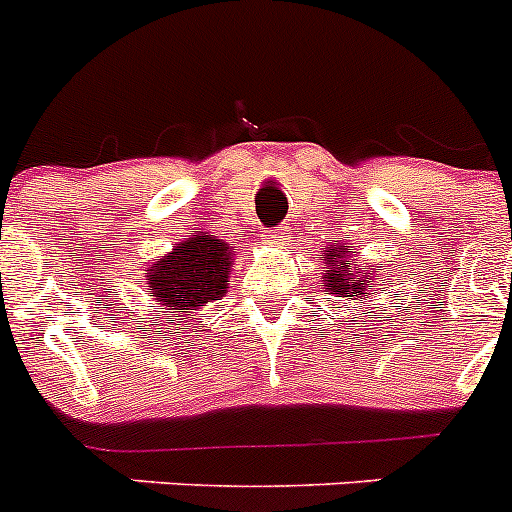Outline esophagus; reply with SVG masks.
<instances>
[{
	"mask_svg": "<svg viewBox=\"0 0 512 512\" xmlns=\"http://www.w3.org/2000/svg\"><path fill=\"white\" fill-rule=\"evenodd\" d=\"M287 238H289V228L287 225H282V228H277L274 230V235H271V246H284V243H287Z\"/></svg>",
	"mask_w": 512,
	"mask_h": 512,
	"instance_id": "1",
	"label": "esophagus"
}]
</instances>
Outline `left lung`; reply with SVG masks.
<instances>
[{
    "label": "left lung",
    "instance_id": "8db88e82",
    "mask_svg": "<svg viewBox=\"0 0 512 512\" xmlns=\"http://www.w3.org/2000/svg\"><path fill=\"white\" fill-rule=\"evenodd\" d=\"M354 246H330L323 256L325 277L323 289L328 295L346 297V300H366L372 302L374 289H369V274L359 269L356 264Z\"/></svg>",
    "mask_w": 512,
    "mask_h": 512
}]
</instances>
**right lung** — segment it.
Masks as SVG:
<instances>
[{
    "label": "right lung",
    "mask_w": 512,
    "mask_h": 512,
    "mask_svg": "<svg viewBox=\"0 0 512 512\" xmlns=\"http://www.w3.org/2000/svg\"><path fill=\"white\" fill-rule=\"evenodd\" d=\"M233 256L235 248L215 235L197 233L176 243L164 259L148 266V295L156 312H174V318L184 320L189 310L225 297Z\"/></svg>",
    "instance_id": "obj_1"
}]
</instances>
